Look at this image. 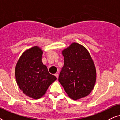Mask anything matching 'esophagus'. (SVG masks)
Here are the masks:
<instances>
[{
    "label": "esophagus",
    "mask_w": 120,
    "mask_h": 120,
    "mask_svg": "<svg viewBox=\"0 0 120 120\" xmlns=\"http://www.w3.org/2000/svg\"><path fill=\"white\" fill-rule=\"evenodd\" d=\"M54 76H55L57 78H58V73H56L55 75H54Z\"/></svg>",
    "instance_id": "1"
}]
</instances>
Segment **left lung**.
I'll return each instance as SVG.
<instances>
[{"label":"left lung","instance_id":"left-lung-1","mask_svg":"<svg viewBox=\"0 0 120 120\" xmlns=\"http://www.w3.org/2000/svg\"><path fill=\"white\" fill-rule=\"evenodd\" d=\"M64 66L58 81L71 98L77 100L88 96L96 81L94 62L87 48L74 42L62 51Z\"/></svg>","mask_w":120,"mask_h":120}]
</instances>
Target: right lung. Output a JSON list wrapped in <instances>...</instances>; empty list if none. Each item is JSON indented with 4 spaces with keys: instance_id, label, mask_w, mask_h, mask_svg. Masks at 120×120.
<instances>
[{
    "instance_id": "obj_1",
    "label": "right lung",
    "mask_w": 120,
    "mask_h": 120,
    "mask_svg": "<svg viewBox=\"0 0 120 120\" xmlns=\"http://www.w3.org/2000/svg\"><path fill=\"white\" fill-rule=\"evenodd\" d=\"M43 51L34 46L25 51L19 57L15 68V76L19 88L28 97L39 99L57 78L48 72L42 61Z\"/></svg>"
}]
</instances>
